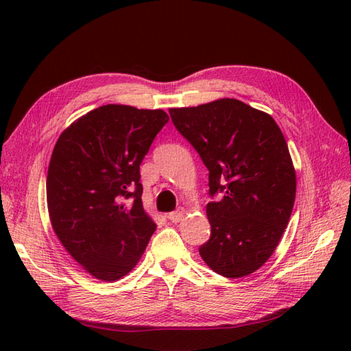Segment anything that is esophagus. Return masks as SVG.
Segmentation results:
<instances>
[{
	"label": "esophagus",
	"instance_id": "obj_1",
	"mask_svg": "<svg viewBox=\"0 0 351 351\" xmlns=\"http://www.w3.org/2000/svg\"><path fill=\"white\" fill-rule=\"evenodd\" d=\"M183 217H184V209L182 208V209H177V210H174V212H169L168 214V219L171 221V222H180L183 219Z\"/></svg>",
	"mask_w": 351,
	"mask_h": 351
}]
</instances>
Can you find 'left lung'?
<instances>
[{
    "label": "left lung",
    "instance_id": "left-lung-1",
    "mask_svg": "<svg viewBox=\"0 0 351 351\" xmlns=\"http://www.w3.org/2000/svg\"><path fill=\"white\" fill-rule=\"evenodd\" d=\"M169 115L209 171V240L199 247L217 274L240 278L267 262L289 224L295 171L278 124L237 99H218Z\"/></svg>",
    "mask_w": 351,
    "mask_h": 351
}]
</instances>
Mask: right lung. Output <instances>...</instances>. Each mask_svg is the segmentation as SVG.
Masks as SVG:
<instances>
[{
    "label": "right lung",
    "instance_id": "obj_1",
    "mask_svg": "<svg viewBox=\"0 0 351 351\" xmlns=\"http://www.w3.org/2000/svg\"><path fill=\"white\" fill-rule=\"evenodd\" d=\"M168 120L162 110L108 104L58 137L47 177L51 224L95 278L129 274L156 230L142 205L141 164Z\"/></svg>",
    "mask_w": 351,
    "mask_h": 351
}]
</instances>
